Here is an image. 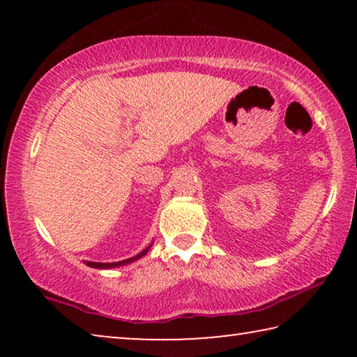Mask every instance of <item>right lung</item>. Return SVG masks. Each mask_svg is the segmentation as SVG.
Here are the masks:
<instances>
[{
  "label": "right lung",
  "instance_id": "right-lung-1",
  "mask_svg": "<svg viewBox=\"0 0 357 357\" xmlns=\"http://www.w3.org/2000/svg\"><path fill=\"white\" fill-rule=\"evenodd\" d=\"M151 245H153V243H151L146 249L142 250L138 255L132 257V258H128V259H121V261H114V263H96V261H86V266H89V268H96V269H112V268H119V266H126L129 263H134L137 261V259H140L142 257H144L148 253V250L151 249Z\"/></svg>",
  "mask_w": 357,
  "mask_h": 357
}]
</instances>
